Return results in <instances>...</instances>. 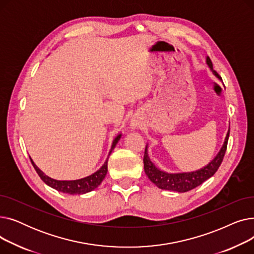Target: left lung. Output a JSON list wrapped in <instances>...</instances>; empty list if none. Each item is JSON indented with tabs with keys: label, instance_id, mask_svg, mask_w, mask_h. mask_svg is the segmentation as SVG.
<instances>
[{
	"label": "left lung",
	"instance_id": "8db88e82",
	"mask_svg": "<svg viewBox=\"0 0 254 254\" xmlns=\"http://www.w3.org/2000/svg\"><path fill=\"white\" fill-rule=\"evenodd\" d=\"M206 63L210 68V70L212 71V73L214 74L218 79L221 80V77L218 75V73L215 70H213V64L209 57H207ZM229 136H230V129L228 131V134H226L224 143L222 145L220 151L214 157V159L211 161L206 167L193 172L175 173V174H171V173L164 172L162 170H159L158 168H156L155 165L150 161L147 153V146H146L145 152H144V158H143L145 174L147 175V177L150 179L151 182H153L157 188L161 190H173V191H178V192H186L189 190H191L215 174L224 157V154L226 151V146H228Z\"/></svg>",
	"mask_w": 254,
	"mask_h": 254
}]
</instances>
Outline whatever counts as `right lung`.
Segmentation results:
<instances>
[{"mask_svg": "<svg viewBox=\"0 0 254 254\" xmlns=\"http://www.w3.org/2000/svg\"><path fill=\"white\" fill-rule=\"evenodd\" d=\"M120 137H122V135L119 134L113 140L109 155L111 154L112 150L114 149V147L116 146L117 142L119 141ZM109 155H108V158H109ZM108 158L106 159V162L101 167V169L98 170L97 172L93 173V174H91V175H89V176H87L85 178H81V179H78V180H71V181H61V180L52 179V178L48 177L47 175H45L44 173L35 165V163L33 162L32 158H31V162H32V165L35 168L36 172L38 173L39 177L41 178L42 181L45 182L48 186H50V188L55 189V190H59L61 192H64V193L83 194V193L89 192V191L93 190L95 189H97L98 186L102 183V181L104 180V178H105V176L107 174V171H108Z\"/></svg>", "mask_w": 254, "mask_h": 254, "instance_id": "obj_1", "label": "right lung"}]
</instances>
